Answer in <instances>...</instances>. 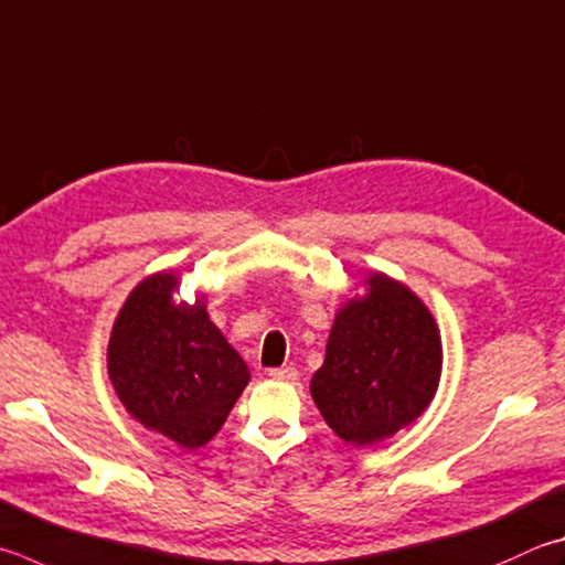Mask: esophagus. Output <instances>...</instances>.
Returning a JSON list of instances; mask_svg holds the SVG:
<instances>
[{
	"mask_svg": "<svg viewBox=\"0 0 565 565\" xmlns=\"http://www.w3.org/2000/svg\"><path fill=\"white\" fill-rule=\"evenodd\" d=\"M269 377H271V381L294 383V381H299V371H296V367H291V365H286V367H271Z\"/></svg>",
	"mask_w": 565,
	"mask_h": 565,
	"instance_id": "1",
	"label": "esophagus"
}]
</instances>
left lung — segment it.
I'll return each mask as SVG.
<instances>
[{
  "mask_svg": "<svg viewBox=\"0 0 565 565\" xmlns=\"http://www.w3.org/2000/svg\"><path fill=\"white\" fill-rule=\"evenodd\" d=\"M335 313L311 397L326 425L358 447L413 425L437 393L443 338L405 284L375 271Z\"/></svg>",
  "mask_w": 565,
  "mask_h": 565,
  "instance_id": "1",
  "label": "left lung"
}]
</instances>
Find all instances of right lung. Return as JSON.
Masks as SVG:
<instances>
[{"mask_svg": "<svg viewBox=\"0 0 565 565\" xmlns=\"http://www.w3.org/2000/svg\"><path fill=\"white\" fill-rule=\"evenodd\" d=\"M180 276L158 271L128 294L108 341V375L142 427L184 449L207 445L249 383V367L210 321L204 296L175 301Z\"/></svg>", "mask_w": 565, "mask_h": 565, "instance_id": "obj_1", "label": "right lung"}]
</instances>
